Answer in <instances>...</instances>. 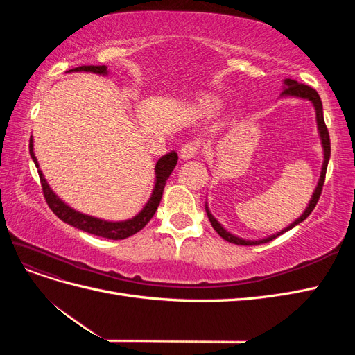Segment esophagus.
<instances>
[{"label":"esophagus","instance_id":"obj_1","mask_svg":"<svg viewBox=\"0 0 355 355\" xmlns=\"http://www.w3.org/2000/svg\"><path fill=\"white\" fill-rule=\"evenodd\" d=\"M198 153V144L197 142H188L180 148V157L184 159L194 158Z\"/></svg>","mask_w":355,"mask_h":355}]
</instances>
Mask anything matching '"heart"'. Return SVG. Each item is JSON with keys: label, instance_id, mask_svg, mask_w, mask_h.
Returning <instances> with one entry per match:
<instances>
[{"label": "heart", "instance_id": "b5f03b06", "mask_svg": "<svg viewBox=\"0 0 355 355\" xmlns=\"http://www.w3.org/2000/svg\"><path fill=\"white\" fill-rule=\"evenodd\" d=\"M213 101L211 99H209V98H202V99H200V105L202 106V108H206V110H209V108H213Z\"/></svg>", "mask_w": 355, "mask_h": 355}]
</instances>
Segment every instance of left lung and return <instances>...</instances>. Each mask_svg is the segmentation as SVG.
I'll return each mask as SVG.
<instances>
[{"mask_svg":"<svg viewBox=\"0 0 355 355\" xmlns=\"http://www.w3.org/2000/svg\"><path fill=\"white\" fill-rule=\"evenodd\" d=\"M282 96H293V98H302V99L311 101V102H313V105H314L315 115H317V116H315V118H317V127H318L321 145H323V153H324V161H323V167H321L318 185H317V188H315V191H314L313 197H311V200H309L308 207L305 209V211H304L302 214H300V218H297L293 223H290L288 227L284 228L283 231L277 232V234H274V235H270V237H266V239L254 240V241H252V240H243V239H240V237H235L234 234L228 232L216 219L213 218V214L210 213V210H209V207H207V204H206V213H207V216H209V220H210V223H211V227L214 228V231H216V232L220 235V237H222L223 240H227V241H230V243H232V244H239V245H256V244L270 243V241H272L274 239H277L278 235H282V234L287 232L288 230H292L293 227H296L297 223L304 222V220L309 216L311 211L314 210V207L317 206V202H318V198H320V196H321V189H323V185H324L326 170H327L329 158H330V137H329V132H327V127H326V123H324L323 103H321L320 96H318V93H317L313 87H309V85L300 84V83H297V81H295V80H290V78L284 80V90L282 92Z\"/></svg>","mask_w":355,"mask_h":355,"instance_id":"8db88e82","label":"left lung"}]
</instances>
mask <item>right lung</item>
<instances>
[{
    "label": "right lung",
    "instance_id": "right-lung-1",
    "mask_svg": "<svg viewBox=\"0 0 355 355\" xmlns=\"http://www.w3.org/2000/svg\"><path fill=\"white\" fill-rule=\"evenodd\" d=\"M94 72L99 75H106L108 71H106V67H78L69 69L68 72ZM29 154L31 158L34 159V163L38 168V161L35 158L34 154V142H32V137L29 141ZM178 164V154L175 151H171L166 155L161 157L157 164H155V187L153 189V196L151 198L148 200V202L145 204V207L139 211V214H136L135 218L127 219L123 222H108V220H102L99 218H93L89 216V214H83L77 210H73L72 207L67 206L55 192L51 191V188L49 187L47 180L42 176L41 170H38L40 175V180H41V187H42V194H44V198L49 204V207L51 209V211L56 214V216L63 220L68 225H72V227L78 228L84 232H89L93 235H98V237H103V239H110V240H124L130 235L136 234L141 231L145 225L153 219V216L155 214L158 204L161 201V197H163V191L166 187V180L168 179V176L171 175V171L176 167Z\"/></svg>",
    "mask_w": 355,
    "mask_h": 355
}]
</instances>
